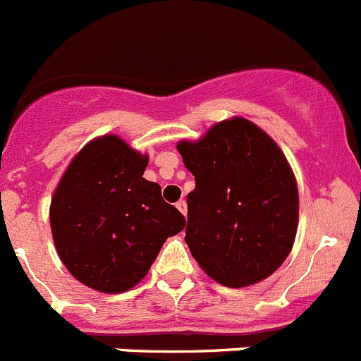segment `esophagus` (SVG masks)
<instances>
[{"label":"esophagus","mask_w":361,"mask_h":361,"mask_svg":"<svg viewBox=\"0 0 361 361\" xmlns=\"http://www.w3.org/2000/svg\"><path fill=\"white\" fill-rule=\"evenodd\" d=\"M177 210L180 212V214H183V215H186V214H188V204H186V201H178V202H177Z\"/></svg>","instance_id":"obj_1"}]
</instances>
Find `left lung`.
Here are the masks:
<instances>
[{"label":"left lung","mask_w":361,"mask_h":361,"mask_svg":"<svg viewBox=\"0 0 361 361\" xmlns=\"http://www.w3.org/2000/svg\"><path fill=\"white\" fill-rule=\"evenodd\" d=\"M177 149L195 177L188 193V248L224 286L272 276L294 246L300 195L281 147L259 126L232 116Z\"/></svg>","instance_id":"1"}]
</instances>
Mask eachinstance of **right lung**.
<instances>
[{"mask_svg": "<svg viewBox=\"0 0 361 361\" xmlns=\"http://www.w3.org/2000/svg\"><path fill=\"white\" fill-rule=\"evenodd\" d=\"M149 157L118 135L92 138L71 160L51 199L54 246L71 276L120 294L146 277L186 219L142 177Z\"/></svg>", "mask_w": 361, "mask_h": 361, "instance_id": "1", "label": "right lung"}]
</instances>
